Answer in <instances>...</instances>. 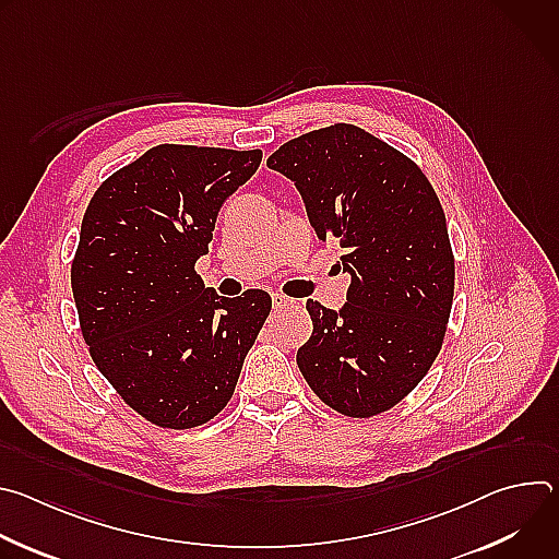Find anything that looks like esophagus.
<instances>
[{"label": "esophagus", "instance_id": "obj_1", "mask_svg": "<svg viewBox=\"0 0 559 559\" xmlns=\"http://www.w3.org/2000/svg\"><path fill=\"white\" fill-rule=\"evenodd\" d=\"M289 305H294V300L292 298H287V296H283V294H272V307H274V311H281V309H285V307H289Z\"/></svg>", "mask_w": 559, "mask_h": 559}]
</instances>
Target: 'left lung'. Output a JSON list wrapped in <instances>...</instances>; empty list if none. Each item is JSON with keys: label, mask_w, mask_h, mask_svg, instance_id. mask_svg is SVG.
<instances>
[{"label": "left lung", "mask_w": 559, "mask_h": 559, "mask_svg": "<svg viewBox=\"0 0 559 559\" xmlns=\"http://www.w3.org/2000/svg\"><path fill=\"white\" fill-rule=\"evenodd\" d=\"M267 166L302 194L318 238L352 274L341 313L307 300L296 362L334 412L371 418L407 397L442 349L455 261L440 199L414 158L352 123L283 143Z\"/></svg>", "instance_id": "obj_1"}]
</instances>
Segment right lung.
Segmentation results:
<instances>
[{
    "instance_id": "add662e5",
    "label": "right lung",
    "mask_w": 559,
    "mask_h": 559,
    "mask_svg": "<svg viewBox=\"0 0 559 559\" xmlns=\"http://www.w3.org/2000/svg\"><path fill=\"white\" fill-rule=\"evenodd\" d=\"M261 150L162 143L93 194L70 265L79 328L97 369L143 420L194 429L229 403L272 300L223 298L194 265L221 205Z\"/></svg>"
}]
</instances>
